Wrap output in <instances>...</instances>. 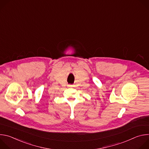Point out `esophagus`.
<instances>
[{
    "label": "esophagus",
    "instance_id": "1",
    "mask_svg": "<svg viewBox=\"0 0 149 149\" xmlns=\"http://www.w3.org/2000/svg\"><path fill=\"white\" fill-rule=\"evenodd\" d=\"M68 87H70V88H71V87H73V86H72V85H68Z\"/></svg>",
    "mask_w": 149,
    "mask_h": 149
}]
</instances>
